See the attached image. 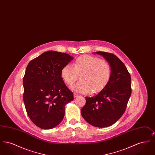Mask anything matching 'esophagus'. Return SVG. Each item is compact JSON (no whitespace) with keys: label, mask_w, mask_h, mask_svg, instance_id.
<instances>
[{"label":"esophagus","mask_w":155,"mask_h":155,"mask_svg":"<svg viewBox=\"0 0 155 155\" xmlns=\"http://www.w3.org/2000/svg\"><path fill=\"white\" fill-rule=\"evenodd\" d=\"M79 96V95L77 93H74V97H77L78 96Z\"/></svg>","instance_id":"obj_1"}]
</instances>
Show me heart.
I'll return each instance as SVG.
<instances>
[{
  "label": "heart",
  "instance_id": "b5f03b06",
  "mask_svg": "<svg viewBox=\"0 0 155 155\" xmlns=\"http://www.w3.org/2000/svg\"><path fill=\"white\" fill-rule=\"evenodd\" d=\"M111 67L108 63L99 58L84 55L75 60L73 65L66 64L61 71L63 81L71 85L80 75V80L71 87L75 91L83 94L97 93L104 88L110 79Z\"/></svg>",
  "mask_w": 155,
  "mask_h": 155
}]
</instances>
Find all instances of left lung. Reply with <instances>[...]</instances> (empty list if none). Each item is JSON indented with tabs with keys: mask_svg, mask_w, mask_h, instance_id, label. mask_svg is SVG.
Returning <instances> with one entry per match:
<instances>
[{
	"mask_svg": "<svg viewBox=\"0 0 155 155\" xmlns=\"http://www.w3.org/2000/svg\"><path fill=\"white\" fill-rule=\"evenodd\" d=\"M95 53L109 63L110 79L97 95L85 97L86 103L81 113L89 124L103 128L114 124L125 112L131 94V78L124 64L116 55L104 52Z\"/></svg>",
	"mask_w": 155,
	"mask_h": 155,
	"instance_id": "obj_1",
	"label": "left lung"
}]
</instances>
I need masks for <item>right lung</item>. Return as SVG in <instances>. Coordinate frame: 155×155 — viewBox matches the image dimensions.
Here are the masks:
<instances>
[{
    "mask_svg": "<svg viewBox=\"0 0 155 155\" xmlns=\"http://www.w3.org/2000/svg\"><path fill=\"white\" fill-rule=\"evenodd\" d=\"M73 59L68 54L51 51L32 60L26 68L23 100L31 120L41 128L59 125L65 105L74 99L61 76L62 68Z\"/></svg>",
    "mask_w": 155,
    "mask_h": 155,
    "instance_id": "right-lung-1",
    "label": "right lung"
}]
</instances>
